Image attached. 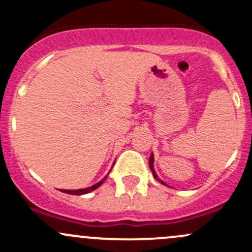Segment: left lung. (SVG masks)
<instances>
[{
  "mask_svg": "<svg viewBox=\"0 0 252 252\" xmlns=\"http://www.w3.org/2000/svg\"><path fill=\"white\" fill-rule=\"evenodd\" d=\"M149 164H150V169H151V172H152V174H154V177L156 178L157 180H159V182H161L162 184H166V183H164V182H162V180L159 179L158 177H157L156 172H155V169H154V155H151V156H150V159H149Z\"/></svg>",
  "mask_w": 252,
  "mask_h": 252,
  "instance_id": "obj_1",
  "label": "left lung"
}]
</instances>
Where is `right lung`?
I'll return each mask as SVG.
<instances>
[{
	"label": "right lung",
	"mask_w": 252,
	"mask_h": 252,
	"mask_svg": "<svg viewBox=\"0 0 252 252\" xmlns=\"http://www.w3.org/2000/svg\"><path fill=\"white\" fill-rule=\"evenodd\" d=\"M107 177H108V174L106 175L105 178H103L102 180H100V182L98 183H96V184H94L93 187H89V188H85V189H78V190H61V191L62 192H65V194H70V195H84V194H88V192H91L93 191V190H95V189H97L98 187H100L101 184H102L103 182H105L106 179H107Z\"/></svg>",
	"instance_id": "obj_1"
}]
</instances>
